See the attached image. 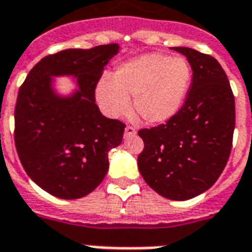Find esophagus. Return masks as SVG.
<instances>
[{
  "mask_svg": "<svg viewBox=\"0 0 252 252\" xmlns=\"http://www.w3.org/2000/svg\"><path fill=\"white\" fill-rule=\"evenodd\" d=\"M135 134H137V131H135V128L131 127V126H127V127L125 128V138L133 137Z\"/></svg>",
  "mask_w": 252,
  "mask_h": 252,
  "instance_id": "obj_1",
  "label": "esophagus"
}]
</instances>
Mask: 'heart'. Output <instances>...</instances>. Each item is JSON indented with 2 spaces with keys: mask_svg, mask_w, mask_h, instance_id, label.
<instances>
[{
  "mask_svg": "<svg viewBox=\"0 0 252 252\" xmlns=\"http://www.w3.org/2000/svg\"><path fill=\"white\" fill-rule=\"evenodd\" d=\"M190 65L182 57L146 53L118 66L110 77L99 79L95 97L111 118H121L130 109L146 124H163L181 109L190 85Z\"/></svg>",
  "mask_w": 252,
  "mask_h": 252,
  "instance_id": "1",
  "label": "heart"
}]
</instances>
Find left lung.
Wrapping results in <instances>:
<instances>
[{
	"label": "left lung",
	"instance_id": "8db88e82",
	"mask_svg": "<svg viewBox=\"0 0 252 252\" xmlns=\"http://www.w3.org/2000/svg\"><path fill=\"white\" fill-rule=\"evenodd\" d=\"M192 70L182 109L164 125L143 128L138 169L163 198L187 200L217 182L226 166L235 128V101L219 62L190 47H171Z\"/></svg>",
	"mask_w": 252,
	"mask_h": 252
}]
</instances>
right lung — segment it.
<instances>
[{"instance_id":"add662e5","label":"right lung","mask_w":252,"mask_h":252,"mask_svg":"<svg viewBox=\"0 0 252 252\" xmlns=\"http://www.w3.org/2000/svg\"><path fill=\"white\" fill-rule=\"evenodd\" d=\"M118 49L110 43L46 56L18 92L17 153L30 179L57 198L78 199L95 190L109 170V151L122 142L125 125L102 115L94 97ZM58 76H71L77 88L61 93Z\"/></svg>"}]
</instances>
